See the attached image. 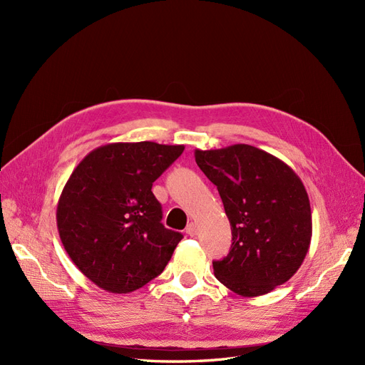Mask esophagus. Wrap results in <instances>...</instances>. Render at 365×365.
<instances>
[{
    "mask_svg": "<svg viewBox=\"0 0 365 365\" xmlns=\"http://www.w3.org/2000/svg\"><path fill=\"white\" fill-rule=\"evenodd\" d=\"M185 233L189 235L190 237L196 236V233H197V228H196V225H195V224H189V225H187V228H185Z\"/></svg>",
    "mask_w": 365,
    "mask_h": 365,
    "instance_id": "34e87169",
    "label": "esophagus"
}]
</instances>
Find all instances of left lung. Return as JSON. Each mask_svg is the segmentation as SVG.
Masks as SVG:
<instances>
[{
  "instance_id": "left-lung-1",
  "label": "left lung",
  "mask_w": 365,
  "mask_h": 365,
  "mask_svg": "<svg viewBox=\"0 0 365 365\" xmlns=\"http://www.w3.org/2000/svg\"><path fill=\"white\" fill-rule=\"evenodd\" d=\"M224 202L233 244L213 262L216 279L242 297L268 294L302 267L312 213L302 180L288 164L250 145L195 150Z\"/></svg>"
}]
</instances>
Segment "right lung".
<instances>
[{
  "instance_id": "1",
  "label": "right lung",
  "mask_w": 365,
  "mask_h": 365,
  "mask_svg": "<svg viewBox=\"0 0 365 365\" xmlns=\"http://www.w3.org/2000/svg\"><path fill=\"white\" fill-rule=\"evenodd\" d=\"M184 150L153 141L109 143L77 164L61 193L56 222L85 277L128 294L163 272L182 239L161 224L155 181Z\"/></svg>"
}]
</instances>
